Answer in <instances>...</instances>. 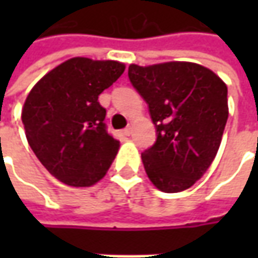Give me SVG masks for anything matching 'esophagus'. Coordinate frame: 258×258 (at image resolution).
Instances as JSON below:
<instances>
[{
    "mask_svg": "<svg viewBox=\"0 0 258 258\" xmlns=\"http://www.w3.org/2000/svg\"><path fill=\"white\" fill-rule=\"evenodd\" d=\"M123 134L126 135V136H131V135L134 134V127H132V126H127L123 131Z\"/></svg>",
    "mask_w": 258,
    "mask_h": 258,
    "instance_id": "esophagus-1",
    "label": "esophagus"
}]
</instances>
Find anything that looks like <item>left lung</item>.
<instances>
[{"instance_id":"1","label":"left lung","mask_w":258,"mask_h":258,"mask_svg":"<svg viewBox=\"0 0 258 258\" xmlns=\"http://www.w3.org/2000/svg\"><path fill=\"white\" fill-rule=\"evenodd\" d=\"M127 76L156 127V142L142 154L148 178L164 192L188 189L218 152L228 119L227 86L188 61L131 64Z\"/></svg>"}]
</instances>
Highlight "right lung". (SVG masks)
Wrapping results in <instances>:
<instances>
[{
    "label": "right lung",
    "mask_w": 258,
    "mask_h": 258,
    "mask_svg": "<svg viewBox=\"0 0 258 258\" xmlns=\"http://www.w3.org/2000/svg\"><path fill=\"white\" fill-rule=\"evenodd\" d=\"M124 72L113 60L70 58L37 82L25 99L23 124L30 148L58 181L90 186L103 178L119 151L106 131L99 94Z\"/></svg>",
    "instance_id": "1"
}]
</instances>
